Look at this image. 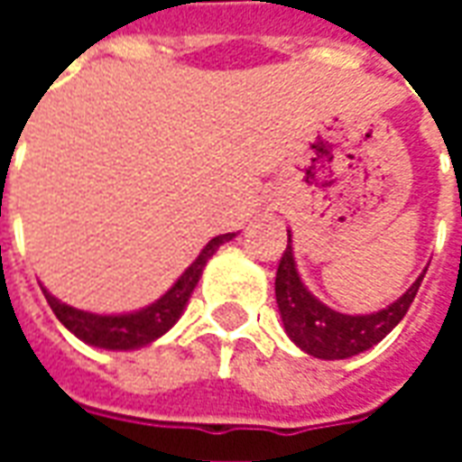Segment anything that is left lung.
Masks as SVG:
<instances>
[{"label": "left lung", "mask_w": 462, "mask_h": 462, "mask_svg": "<svg viewBox=\"0 0 462 462\" xmlns=\"http://www.w3.org/2000/svg\"><path fill=\"white\" fill-rule=\"evenodd\" d=\"M423 274L408 287L403 297L388 304L386 310H378L374 314H341V311L329 310L304 287L297 272L290 235L287 250L277 267L274 294H277V307H280L287 337L310 356L334 361V358L356 356L361 351L376 346L378 341L406 317L408 307L416 300Z\"/></svg>", "instance_id": "left-lung-1"}]
</instances>
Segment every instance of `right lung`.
Returning <instances> with one entry per match:
<instances>
[{
  "label": "right lung",
  "mask_w": 462,
  "mask_h": 462,
  "mask_svg": "<svg viewBox=\"0 0 462 462\" xmlns=\"http://www.w3.org/2000/svg\"><path fill=\"white\" fill-rule=\"evenodd\" d=\"M232 237H235V232L212 237L202 247L200 254L195 257V262L182 272L178 282L162 294L161 300L148 304L145 310L131 311V314H108V317L106 314H91V311L76 310V307H69L64 301H59L54 294H49L46 287H42V291H44L51 311L56 314V319L61 321L74 337L86 341V344L98 348H111V351H128V348L148 346L151 341L161 339L162 334L180 319L182 310H185V304L190 300L192 290L198 287L208 260L217 252L222 242H230Z\"/></svg>",
  "instance_id": "1"
}]
</instances>
